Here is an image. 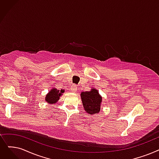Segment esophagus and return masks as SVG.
I'll return each instance as SVG.
<instances>
[{
    "label": "esophagus",
    "mask_w": 159,
    "mask_h": 159,
    "mask_svg": "<svg viewBox=\"0 0 159 159\" xmlns=\"http://www.w3.org/2000/svg\"><path fill=\"white\" fill-rule=\"evenodd\" d=\"M70 89H71V91L72 92H75L76 91H77V86H76L75 84H73L72 86H71Z\"/></svg>",
    "instance_id": "1"
}]
</instances>
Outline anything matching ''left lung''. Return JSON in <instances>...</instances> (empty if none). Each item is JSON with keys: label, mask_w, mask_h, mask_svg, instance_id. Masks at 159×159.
<instances>
[{"label": "left lung", "mask_w": 159, "mask_h": 159, "mask_svg": "<svg viewBox=\"0 0 159 159\" xmlns=\"http://www.w3.org/2000/svg\"><path fill=\"white\" fill-rule=\"evenodd\" d=\"M80 97L84 109L88 114L94 115L100 112L102 96L98 89L92 88L90 91L82 92Z\"/></svg>", "instance_id": "8db88e82"}]
</instances>
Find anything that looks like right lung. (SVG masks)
<instances>
[{"instance_id":"right-lung-1","label":"right lung","mask_w":159,"mask_h":159,"mask_svg":"<svg viewBox=\"0 0 159 159\" xmlns=\"http://www.w3.org/2000/svg\"><path fill=\"white\" fill-rule=\"evenodd\" d=\"M64 92V89H61L60 90V89H58L56 88H52L49 93L46 95L45 98V101L49 105L55 104L58 101L60 96L63 95Z\"/></svg>"}]
</instances>
